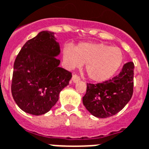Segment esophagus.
Segmentation results:
<instances>
[{
    "mask_svg": "<svg viewBox=\"0 0 149 149\" xmlns=\"http://www.w3.org/2000/svg\"><path fill=\"white\" fill-rule=\"evenodd\" d=\"M80 78L77 76V75H73L72 76V81L73 82V83H77L78 81H80Z\"/></svg>",
    "mask_w": 149,
    "mask_h": 149,
    "instance_id": "1",
    "label": "esophagus"
}]
</instances>
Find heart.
<instances>
[{
    "label": "heart",
    "instance_id": "obj_1",
    "mask_svg": "<svg viewBox=\"0 0 149 149\" xmlns=\"http://www.w3.org/2000/svg\"><path fill=\"white\" fill-rule=\"evenodd\" d=\"M65 68L73 69L85 65V72L94 82H104L116 74L124 61L119 48L105 43L83 42L73 48L66 45L62 49Z\"/></svg>",
    "mask_w": 149,
    "mask_h": 149
}]
</instances>
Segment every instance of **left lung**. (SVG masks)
<instances>
[{"mask_svg":"<svg viewBox=\"0 0 149 149\" xmlns=\"http://www.w3.org/2000/svg\"><path fill=\"white\" fill-rule=\"evenodd\" d=\"M132 61L125 63L119 74L111 80L97 84H87L83 103L93 116L104 118L113 116L124 108L133 92Z\"/></svg>","mask_w":149,"mask_h":149,"instance_id":"8db88e82","label":"left lung"}]
</instances>
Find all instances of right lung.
I'll return each mask as SVG.
<instances>
[{
	"label": "right lung",
	"instance_id": "right-lung-1",
	"mask_svg": "<svg viewBox=\"0 0 149 149\" xmlns=\"http://www.w3.org/2000/svg\"><path fill=\"white\" fill-rule=\"evenodd\" d=\"M56 40L54 33L42 31L24 44L15 60L12 94L27 114L47 113L72 77L70 72L59 67L60 45Z\"/></svg>",
	"mask_w": 149,
	"mask_h": 149
}]
</instances>
